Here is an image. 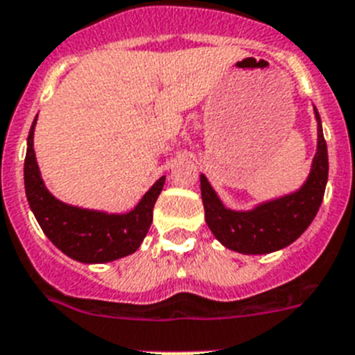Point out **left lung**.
I'll list each match as a JSON object with an SVG mask.
<instances>
[{
	"label": "left lung",
	"instance_id": "1",
	"mask_svg": "<svg viewBox=\"0 0 355 355\" xmlns=\"http://www.w3.org/2000/svg\"><path fill=\"white\" fill-rule=\"evenodd\" d=\"M314 115L318 121V148L311 173L296 191L261 202L252 209L234 211L222 204L207 177L200 175L205 223L223 247L242 254H269L296 242L311 225L329 180V153L315 106Z\"/></svg>",
	"mask_w": 355,
	"mask_h": 355
}]
</instances>
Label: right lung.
Segmentation results:
<instances>
[{"label": "right lung", "instance_id": "right-lung-1", "mask_svg": "<svg viewBox=\"0 0 355 355\" xmlns=\"http://www.w3.org/2000/svg\"><path fill=\"white\" fill-rule=\"evenodd\" d=\"M35 122L37 115L26 139L25 191L43 233L59 251L81 263H108L133 254L150 231L153 205L166 177H160L128 213H106L64 204L46 189L41 178L34 151Z\"/></svg>", "mask_w": 355, "mask_h": 355}]
</instances>
